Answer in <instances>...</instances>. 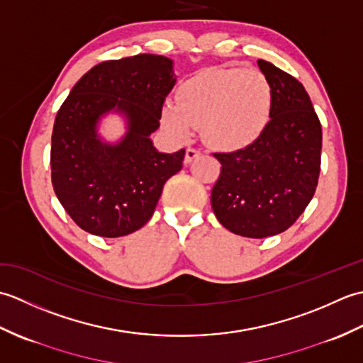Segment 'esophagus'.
<instances>
[{
  "label": "esophagus",
  "instance_id": "esophagus-1",
  "mask_svg": "<svg viewBox=\"0 0 363 363\" xmlns=\"http://www.w3.org/2000/svg\"><path fill=\"white\" fill-rule=\"evenodd\" d=\"M198 156H199V151L198 150L187 148L186 150V157H184V162H186V164H190V162L194 160V159H196Z\"/></svg>",
  "mask_w": 363,
  "mask_h": 363
}]
</instances>
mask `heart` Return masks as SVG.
<instances>
[{
  "mask_svg": "<svg viewBox=\"0 0 363 363\" xmlns=\"http://www.w3.org/2000/svg\"><path fill=\"white\" fill-rule=\"evenodd\" d=\"M273 91L257 70L212 68L187 79L179 98L162 106V126L177 142L201 128L203 142L217 151H237L264 133L272 113Z\"/></svg>",
  "mask_w": 363,
  "mask_h": 363,
  "instance_id": "1",
  "label": "heart"
}]
</instances>
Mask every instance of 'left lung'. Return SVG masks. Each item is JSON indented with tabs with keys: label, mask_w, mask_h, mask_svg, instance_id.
<instances>
[{
	"label": "left lung",
	"mask_w": 363,
	"mask_h": 363,
	"mask_svg": "<svg viewBox=\"0 0 363 363\" xmlns=\"http://www.w3.org/2000/svg\"><path fill=\"white\" fill-rule=\"evenodd\" d=\"M273 91L269 121L256 142L235 152H215L221 173L212 189L215 217L250 238L289 229L315 194L321 164V125L298 79L257 60Z\"/></svg>",
	"instance_id": "left-lung-1"
}]
</instances>
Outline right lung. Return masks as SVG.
<instances>
[{"label":"right lung","mask_w":363,"mask_h":363,"mask_svg":"<svg viewBox=\"0 0 363 363\" xmlns=\"http://www.w3.org/2000/svg\"><path fill=\"white\" fill-rule=\"evenodd\" d=\"M174 84L172 59L137 54L95 65L60 106L51 137V181L81 229L115 238L152 217L164 184L186 156V150L160 152L151 140ZM109 113L125 120L127 130L117 143L99 134V123Z\"/></svg>","instance_id":"1"}]
</instances>
